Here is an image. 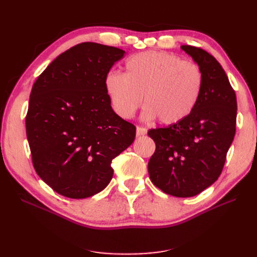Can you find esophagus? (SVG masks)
<instances>
[{"instance_id": "1", "label": "esophagus", "mask_w": 257, "mask_h": 257, "mask_svg": "<svg viewBox=\"0 0 257 257\" xmlns=\"http://www.w3.org/2000/svg\"><path fill=\"white\" fill-rule=\"evenodd\" d=\"M147 134V128L145 127H142V126H137L136 128V135L139 137V136H144Z\"/></svg>"}]
</instances>
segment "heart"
I'll return each instance as SVG.
<instances>
[{"mask_svg": "<svg viewBox=\"0 0 257 257\" xmlns=\"http://www.w3.org/2000/svg\"><path fill=\"white\" fill-rule=\"evenodd\" d=\"M125 72L111 71L105 77V90L112 109L131 119L142 106L144 118L159 119L164 125L186 120L195 110L204 89L198 64L164 51H145L125 62Z\"/></svg>", "mask_w": 257, "mask_h": 257, "instance_id": "b5f03b06", "label": "heart"}]
</instances>
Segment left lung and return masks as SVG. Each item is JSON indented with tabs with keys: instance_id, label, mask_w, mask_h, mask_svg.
<instances>
[{
	"instance_id": "8db88e82",
	"label": "left lung",
	"mask_w": 257,
	"mask_h": 257,
	"mask_svg": "<svg viewBox=\"0 0 257 257\" xmlns=\"http://www.w3.org/2000/svg\"><path fill=\"white\" fill-rule=\"evenodd\" d=\"M181 48L204 74L195 110L183 122L148 132L155 143L148 170L152 183L176 197H192L220 177L236 133L235 90L216 59L190 45Z\"/></svg>"
}]
</instances>
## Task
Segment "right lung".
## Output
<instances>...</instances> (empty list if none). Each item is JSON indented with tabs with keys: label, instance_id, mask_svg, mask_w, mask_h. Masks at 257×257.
<instances>
[{
	"label": "right lung",
	"instance_id": "add662e5",
	"mask_svg": "<svg viewBox=\"0 0 257 257\" xmlns=\"http://www.w3.org/2000/svg\"><path fill=\"white\" fill-rule=\"evenodd\" d=\"M125 53L81 43L38 76L30 94L27 137L37 175L60 195L87 198L110 182L112 160L133 144L136 127L111 108L105 77Z\"/></svg>",
	"mask_w": 257,
	"mask_h": 257
}]
</instances>
